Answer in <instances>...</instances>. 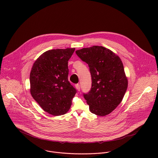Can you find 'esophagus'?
Returning <instances> with one entry per match:
<instances>
[{
	"label": "esophagus",
	"mask_w": 158,
	"mask_h": 158,
	"mask_svg": "<svg viewBox=\"0 0 158 158\" xmlns=\"http://www.w3.org/2000/svg\"><path fill=\"white\" fill-rule=\"evenodd\" d=\"M76 89L78 91H80V85L79 84H76Z\"/></svg>",
	"instance_id": "esophagus-1"
}]
</instances>
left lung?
Segmentation results:
<instances>
[{"mask_svg":"<svg viewBox=\"0 0 158 158\" xmlns=\"http://www.w3.org/2000/svg\"><path fill=\"white\" fill-rule=\"evenodd\" d=\"M86 62L92 77L91 89L84 97L92 113L104 116L121 102L128 85L119 57L102 46H94L76 51Z\"/></svg>","mask_w":158,"mask_h":158,"instance_id":"obj_1","label":"left lung"}]
</instances>
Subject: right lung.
I'll list each match as a JSON object with an SVG mask.
<instances>
[{
    "instance_id": "obj_1",
    "label": "right lung",
    "mask_w": 158,
    "mask_h": 158,
    "mask_svg": "<svg viewBox=\"0 0 158 158\" xmlns=\"http://www.w3.org/2000/svg\"><path fill=\"white\" fill-rule=\"evenodd\" d=\"M75 48L49 50L34 62L30 91L42 109L53 116L69 111L76 90L68 81V60Z\"/></svg>"
}]
</instances>
